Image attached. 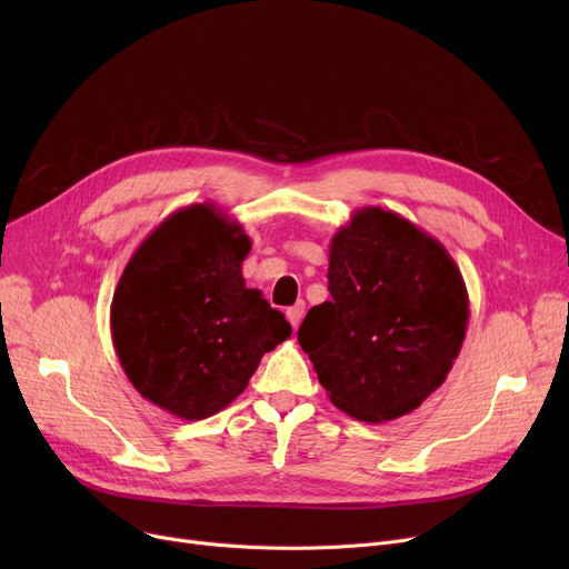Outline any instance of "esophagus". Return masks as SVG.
Wrapping results in <instances>:
<instances>
[{"label": "esophagus", "instance_id": "1", "mask_svg": "<svg viewBox=\"0 0 569 569\" xmlns=\"http://www.w3.org/2000/svg\"><path fill=\"white\" fill-rule=\"evenodd\" d=\"M286 318L292 325V330H297V327H300V322H302V318H305V302H297L295 307H290L286 311Z\"/></svg>", "mask_w": 569, "mask_h": 569}]
</instances>
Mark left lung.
Listing matches in <instances>:
<instances>
[{"label": "left lung", "instance_id": "obj_1", "mask_svg": "<svg viewBox=\"0 0 569 569\" xmlns=\"http://www.w3.org/2000/svg\"><path fill=\"white\" fill-rule=\"evenodd\" d=\"M330 302L300 332L330 401L380 425L412 412L450 373L468 327V290L436 237L382 207H362L330 244Z\"/></svg>", "mask_w": 569, "mask_h": 569}]
</instances>
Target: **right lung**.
I'll list each match as a JSON object with an SVG mask.
<instances>
[{
	"instance_id": "1",
	"label": "right lung",
	"mask_w": 569,
	"mask_h": 569,
	"mask_svg": "<svg viewBox=\"0 0 569 569\" xmlns=\"http://www.w3.org/2000/svg\"><path fill=\"white\" fill-rule=\"evenodd\" d=\"M249 251L244 228L212 202L177 209L142 239L110 305L114 352L142 399L204 420L292 335L283 313L247 288Z\"/></svg>"
}]
</instances>
